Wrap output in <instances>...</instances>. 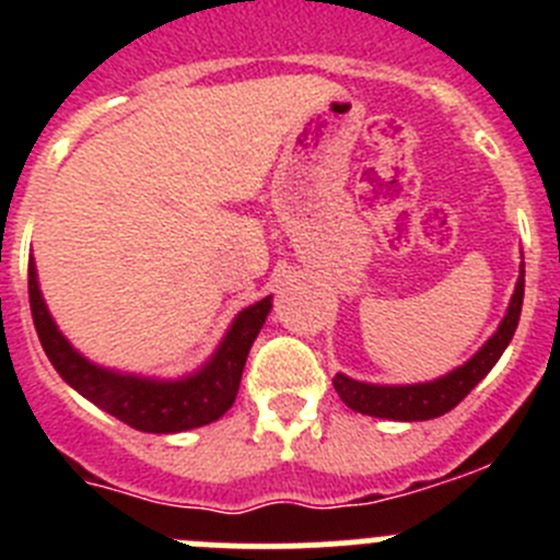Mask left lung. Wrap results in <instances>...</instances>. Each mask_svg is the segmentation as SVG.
Here are the masks:
<instances>
[{
	"label": "left lung",
	"mask_w": 560,
	"mask_h": 560,
	"mask_svg": "<svg viewBox=\"0 0 560 560\" xmlns=\"http://www.w3.org/2000/svg\"><path fill=\"white\" fill-rule=\"evenodd\" d=\"M523 290H525V265H521V276H517L515 295H512L510 308H506L504 322L499 330L493 332L488 343L468 360L466 365L453 371V374L442 376L428 385H409V387H380V385H365V382H354L349 376L336 374L332 376V387L341 395L343 404L349 409L360 411V415L382 417V420H400V422H415V420H433V417L447 415L455 409L485 376L490 374L504 349L510 347L512 336L517 330L523 308Z\"/></svg>",
	"instance_id": "1"
}]
</instances>
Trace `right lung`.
<instances>
[{
  "label": "right lung",
  "instance_id": "1",
  "mask_svg": "<svg viewBox=\"0 0 560 560\" xmlns=\"http://www.w3.org/2000/svg\"><path fill=\"white\" fill-rule=\"evenodd\" d=\"M30 306L39 343H43L50 365L59 371L67 385L75 387L83 398H89L107 415L138 428V431L178 433L219 420L235 404L248 349H252L254 338H257L259 327L270 312V298H262L254 306L244 308L211 363L200 374L186 376L180 382H149L138 380V376H118L83 360L56 330L43 295H39L37 273L32 262Z\"/></svg>",
  "mask_w": 560,
  "mask_h": 560
}]
</instances>
